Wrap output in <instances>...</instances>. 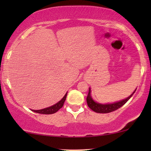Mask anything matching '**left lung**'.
<instances>
[{"label": "left lung", "mask_w": 151, "mask_h": 151, "mask_svg": "<svg viewBox=\"0 0 151 151\" xmlns=\"http://www.w3.org/2000/svg\"><path fill=\"white\" fill-rule=\"evenodd\" d=\"M136 91V89L133 91L132 94H131L128 98L125 99L124 100H121L120 101L115 102L114 104H101L96 103V101H94L92 99L91 96V90H89V93H88L87 97H86V102H87L88 106L89 107L91 110L93 111L96 112V113H100V114H106V113H110V112L114 111L117 110L118 109L121 108L122 106H124L125 104L130 99V98L133 96V93H135V91Z\"/></svg>", "instance_id": "left-lung-1"}]
</instances>
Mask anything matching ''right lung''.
<instances>
[{"label":"right lung","mask_w":151,"mask_h":151,"mask_svg":"<svg viewBox=\"0 0 151 151\" xmlns=\"http://www.w3.org/2000/svg\"><path fill=\"white\" fill-rule=\"evenodd\" d=\"M67 93H66V94L64 96V97L60 100V101L58 102L57 104H55V105L52 106L47 107V108L40 109V110H32V111L35 112V113L38 114H52L56 113L57 111L62 108L63 106L64 103H65L66 97H67Z\"/></svg>","instance_id":"add662e5"}]
</instances>
